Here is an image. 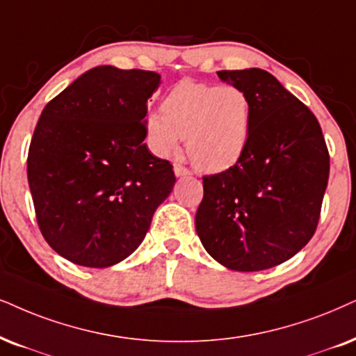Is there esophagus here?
<instances>
[{"label": "esophagus", "instance_id": "34e87169", "mask_svg": "<svg viewBox=\"0 0 356 356\" xmlns=\"http://www.w3.org/2000/svg\"><path fill=\"white\" fill-rule=\"evenodd\" d=\"M174 174L177 175V177H186V175L191 174V170L187 168H184L181 164H174Z\"/></svg>", "mask_w": 356, "mask_h": 356}]
</instances>
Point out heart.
<instances>
[{
	"label": "heart",
	"instance_id": "b5f03b06",
	"mask_svg": "<svg viewBox=\"0 0 356 356\" xmlns=\"http://www.w3.org/2000/svg\"><path fill=\"white\" fill-rule=\"evenodd\" d=\"M163 113L145 120L146 141L159 157L179 149L186 138L191 163L204 172H222L245 156L253 134V102L236 85L182 80L169 90Z\"/></svg>",
	"mask_w": 356,
	"mask_h": 356
}]
</instances>
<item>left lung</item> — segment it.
I'll return each mask as SVG.
<instances>
[{"label":"left lung","instance_id":"obj_1","mask_svg":"<svg viewBox=\"0 0 356 356\" xmlns=\"http://www.w3.org/2000/svg\"><path fill=\"white\" fill-rule=\"evenodd\" d=\"M253 102V134L235 165L204 177L195 230L233 271H263L292 258L316 233L330 157L312 111L266 70H220Z\"/></svg>","mask_w":356,"mask_h":356}]
</instances>
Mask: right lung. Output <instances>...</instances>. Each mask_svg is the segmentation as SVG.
Here are the masks:
<instances>
[{"label": "right lung", "mask_w": 356, "mask_h": 356, "mask_svg": "<svg viewBox=\"0 0 356 356\" xmlns=\"http://www.w3.org/2000/svg\"><path fill=\"white\" fill-rule=\"evenodd\" d=\"M149 70L90 69L47 103L31 139L28 181L49 246L72 263L108 268L145 240L175 184L145 145Z\"/></svg>", "instance_id": "add662e5"}]
</instances>
